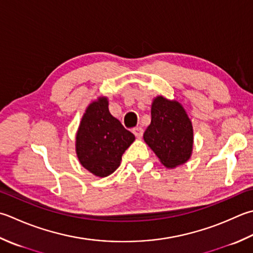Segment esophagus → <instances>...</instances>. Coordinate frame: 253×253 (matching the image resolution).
Listing matches in <instances>:
<instances>
[{"label":"esophagus","mask_w":253,"mask_h":253,"mask_svg":"<svg viewBox=\"0 0 253 253\" xmlns=\"http://www.w3.org/2000/svg\"><path fill=\"white\" fill-rule=\"evenodd\" d=\"M132 132H133V135H135L138 138V139H140V138L142 137L143 130H142L141 127H136V128H133V129H132Z\"/></svg>","instance_id":"esophagus-1"}]
</instances>
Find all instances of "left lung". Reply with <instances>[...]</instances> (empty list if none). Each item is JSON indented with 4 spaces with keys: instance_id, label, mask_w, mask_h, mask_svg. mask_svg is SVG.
I'll use <instances>...</instances> for the list:
<instances>
[{
    "instance_id": "8db88e82",
    "label": "left lung",
    "mask_w": 253,
    "mask_h": 253,
    "mask_svg": "<svg viewBox=\"0 0 253 253\" xmlns=\"http://www.w3.org/2000/svg\"><path fill=\"white\" fill-rule=\"evenodd\" d=\"M193 126L179 102L157 96L151 104V123L143 140L163 166L173 169L184 165L193 150Z\"/></svg>"
}]
</instances>
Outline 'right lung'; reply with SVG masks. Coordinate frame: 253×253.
<instances>
[{
    "label": "right lung",
    "instance_id": "1",
    "mask_svg": "<svg viewBox=\"0 0 253 253\" xmlns=\"http://www.w3.org/2000/svg\"><path fill=\"white\" fill-rule=\"evenodd\" d=\"M135 140L108 111L107 97L101 96L86 107L76 136V152L81 166L104 177L121 165L123 153Z\"/></svg>",
    "mask_w": 253,
    "mask_h": 253
}]
</instances>
